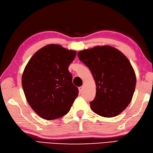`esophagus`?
I'll list each match as a JSON object with an SVG mask.
<instances>
[{
    "mask_svg": "<svg viewBox=\"0 0 153 153\" xmlns=\"http://www.w3.org/2000/svg\"><path fill=\"white\" fill-rule=\"evenodd\" d=\"M82 89H83V86H80V87H79V92L80 93H82Z\"/></svg>",
    "mask_w": 153,
    "mask_h": 153,
    "instance_id": "34e87169",
    "label": "esophagus"
}]
</instances>
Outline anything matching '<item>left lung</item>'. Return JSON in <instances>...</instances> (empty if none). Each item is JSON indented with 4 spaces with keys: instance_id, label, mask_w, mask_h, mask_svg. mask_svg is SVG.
I'll use <instances>...</instances> for the list:
<instances>
[{
    "instance_id": "left-lung-1",
    "label": "left lung",
    "mask_w": 153,
    "mask_h": 153,
    "mask_svg": "<svg viewBox=\"0 0 153 153\" xmlns=\"http://www.w3.org/2000/svg\"><path fill=\"white\" fill-rule=\"evenodd\" d=\"M78 56L90 69L96 82V96L90 102L92 110L104 117L119 114L131 102L136 86V76L128 59L109 46L79 51Z\"/></svg>"
}]
</instances>
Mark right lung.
<instances>
[{"mask_svg":"<svg viewBox=\"0 0 153 153\" xmlns=\"http://www.w3.org/2000/svg\"><path fill=\"white\" fill-rule=\"evenodd\" d=\"M76 51L57 45L41 48L32 56L22 77L26 99L36 113L46 120L67 114L79 94L68 66Z\"/></svg>","mask_w":153,"mask_h":153,"instance_id":"obj_1","label":"right lung"}]
</instances>
